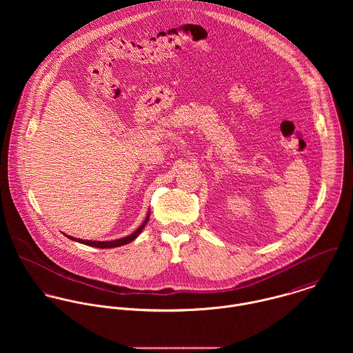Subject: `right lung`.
<instances>
[{
	"label": "right lung",
	"mask_w": 353,
	"mask_h": 353,
	"mask_svg": "<svg viewBox=\"0 0 353 353\" xmlns=\"http://www.w3.org/2000/svg\"><path fill=\"white\" fill-rule=\"evenodd\" d=\"M150 214H151V212L148 210V214H147V217H145V220H144V223L133 232V234H130L129 236H125V238H121V239H114V241H108V242H101V241H84V239H77V238H73V236H69V235H66L69 239H72V241H74V242H79V243H83V245H87V246H92V248H98V249H112V248H119V246H123V245H128V243H130L132 241H134L140 234H141V231L144 230V227H145V224L148 223V220H150Z\"/></svg>",
	"instance_id": "add662e5"
}]
</instances>
